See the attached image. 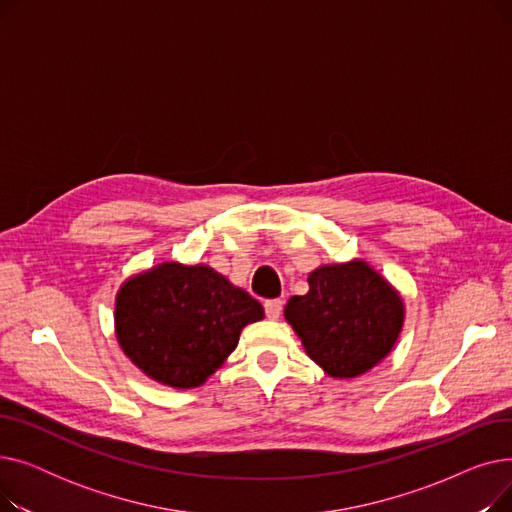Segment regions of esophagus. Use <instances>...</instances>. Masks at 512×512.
<instances>
[{
    "mask_svg": "<svg viewBox=\"0 0 512 512\" xmlns=\"http://www.w3.org/2000/svg\"><path fill=\"white\" fill-rule=\"evenodd\" d=\"M265 315L270 319H278L282 315V301L280 299H272V301H265Z\"/></svg>",
    "mask_w": 512,
    "mask_h": 512,
    "instance_id": "obj_1",
    "label": "esophagus"
}]
</instances>
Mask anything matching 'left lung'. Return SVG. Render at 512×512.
Segmentation results:
<instances>
[{
  "label": "left lung",
  "mask_w": 512,
  "mask_h": 512,
  "mask_svg": "<svg viewBox=\"0 0 512 512\" xmlns=\"http://www.w3.org/2000/svg\"><path fill=\"white\" fill-rule=\"evenodd\" d=\"M307 282L309 292L292 297L284 317L330 378H357L390 355L405 303L369 263L321 265Z\"/></svg>",
  "instance_id": "left-lung-1"
}]
</instances>
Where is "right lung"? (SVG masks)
Instances as JSON below:
<instances>
[{
  "instance_id": "1",
  "label": "right lung",
  "mask_w": 512,
  "mask_h": 512,
  "mask_svg": "<svg viewBox=\"0 0 512 512\" xmlns=\"http://www.w3.org/2000/svg\"><path fill=\"white\" fill-rule=\"evenodd\" d=\"M263 307L209 265L166 261L128 278L116 297V338L151 380L178 390L205 384Z\"/></svg>"
}]
</instances>
